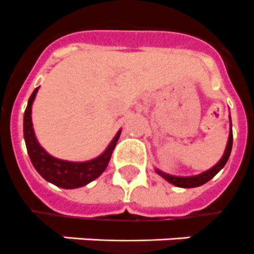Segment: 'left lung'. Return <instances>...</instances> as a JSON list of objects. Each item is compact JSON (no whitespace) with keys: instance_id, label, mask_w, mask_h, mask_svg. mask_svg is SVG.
<instances>
[{"instance_id":"1","label":"left lung","mask_w":254,"mask_h":254,"mask_svg":"<svg viewBox=\"0 0 254 254\" xmlns=\"http://www.w3.org/2000/svg\"><path fill=\"white\" fill-rule=\"evenodd\" d=\"M231 121V117H230ZM230 136H228V141H227L226 151H224V155L223 157L218 161V164H215L211 169L206 170L203 173L196 174V176H190V177H180V176H170L168 173H164L161 170L156 169V173L160 174L164 180H166L168 182H170L174 186H178V188H196V186H200V185L208 182L212 177H215V174H218L220 172V169H223V166L226 165L228 159H230L231 151H232V123H230Z\"/></svg>"}]
</instances>
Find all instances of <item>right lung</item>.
<instances>
[{"mask_svg":"<svg viewBox=\"0 0 254 254\" xmlns=\"http://www.w3.org/2000/svg\"><path fill=\"white\" fill-rule=\"evenodd\" d=\"M38 90H39V88H36L32 92L31 97L28 98L27 107H26L23 117V137L32 165L46 181L56 185L59 188H82L85 185H88L89 182L94 181L95 178H98L105 172L107 164L111 159V153H113L118 143V139L121 136L122 129L118 131L114 139L111 140V143L109 144V147L105 149V152L95 159L82 162L56 159L54 156H51L48 152L44 151V148L36 140L35 132L32 128L31 107Z\"/></svg>","mask_w":254,"mask_h":254,"instance_id":"right-lung-1","label":"right lung"}]
</instances>
